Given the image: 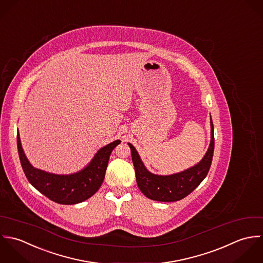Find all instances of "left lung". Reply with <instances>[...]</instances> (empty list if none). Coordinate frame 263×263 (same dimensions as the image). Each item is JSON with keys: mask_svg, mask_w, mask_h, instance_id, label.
Masks as SVG:
<instances>
[{"mask_svg": "<svg viewBox=\"0 0 263 263\" xmlns=\"http://www.w3.org/2000/svg\"><path fill=\"white\" fill-rule=\"evenodd\" d=\"M210 126L211 140L209 151L204 158H202L198 164L184 172L171 176H158L149 173L141 161L134 146L129 143L133 164L135 167L137 185L140 191L147 198L161 202H174L185 198L198 187V185L209 174L213 157L214 135L211 118Z\"/></svg>", "mask_w": 263, "mask_h": 263, "instance_id": "1", "label": "left lung"}]
</instances>
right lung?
<instances>
[{
  "label": "right lung",
  "instance_id": "1",
  "mask_svg": "<svg viewBox=\"0 0 263 263\" xmlns=\"http://www.w3.org/2000/svg\"><path fill=\"white\" fill-rule=\"evenodd\" d=\"M120 142V140H116L100 149L84 170L73 175L61 176L34 168L24 155L19 133H17L18 154L27 180L41 193L60 204L80 203L91 197L101 188L109 156Z\"/></svg>",
  "mask_w": 263,
  "mask_h": 263
}]
</instances>
